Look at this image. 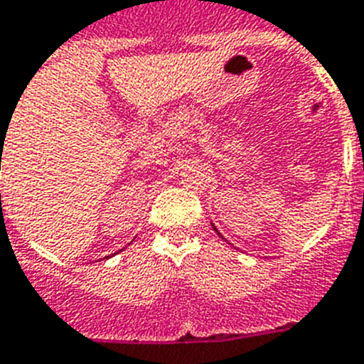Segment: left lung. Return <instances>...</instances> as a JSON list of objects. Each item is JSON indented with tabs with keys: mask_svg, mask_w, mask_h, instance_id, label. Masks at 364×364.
<instances>
[{
	"mask_svg": "<svg viewBox=\"0 0 364 364\" xmlns=\"http://www.w3.org/2000/svg\"><path fill=\"white\" fill-rule=\"evenodd\" d=\"M213 229H214V230H216V232H218V229H216V227H214V223H213ZM218 235H220V236H221V232H218ZM221 238H223V236H221ZM223 240H225V238H223Z\"/></svg>",
	"mask_w": 364,
	"mask_h": 364,
	"instance_id": "left-lung-1",
	"label": "left lung"
}]
</instances>
